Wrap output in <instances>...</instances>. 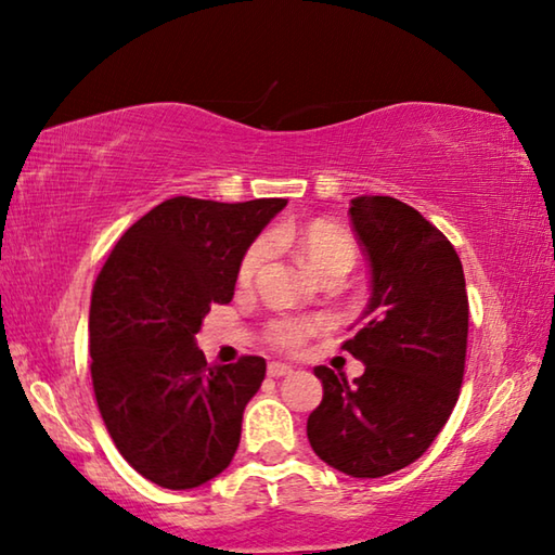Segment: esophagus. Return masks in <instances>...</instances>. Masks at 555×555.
<instances>
[{
    "label": "esophagus",
    "instance_id": "obj_1",
    "mask_svg": "<svg viewBox=\"0 0 555 555\" xmlns=\"http://www.w3.org/2000/svg\"><path fill=\"white\" fill-rule=\"evenodd\" d=\"M269 377H274V379H279V377H286V374H291L294 370L288 367V364H281V362H271L269 364Z\"/></svg>",
    "mask_w": 555,
    "mask_h": 555
}]
</instances>
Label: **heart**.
Returning <instances> with one entry per match:
<instances>
[{
    "instance_id": "b5f03b06",
    "label": "heart",
    "mask_w": 555,
    "mask_h": 555,
    "mask_svg": "<svg viewBox=\"0 0 555 555\" xmlns=\"http://www.w3.org/2000/svg\"><path fill=\"white\" fill-rule=\"evenodd\" d=\"M281 234L274 237H261L251 247L244 251L240 261L237 279L242 286H251L259 276V271L264 269L267 259L271 257V242H279ZM298 257L304 261L306 269L321 281L337 279L340 281L347 271H352L357 261V247L352 237L343 232L335 224L315 222L311 228H306L298 234ZM325 327V318H294L284 315L271 321L267 327L269 343L281 350H298L304 347L306 340L315 333H321Z\"/></svg>"
}]
</instances>
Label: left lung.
<instances>
[{"mask_svg":"<svg viewBox=\"0 0 555 555\" xmlns=\"http://www.w3.org/2000/svg\"><path fill=\"white\" fill-rule=\"evenodd\" d=\"M370 259L364 327L343 345L364 374L315 367L323 401L308 416L315 455L352 477H384L426 453L453 413L465 374L467 291L453 244L389 195L347 210Z\"/></svg>","mask_w":555,"mask_h":555,"instance_id":"left-lung-1","label":"left lung"}]
</instances>
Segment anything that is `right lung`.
Returning <instances> with one entry per match:
<instances>
[{
    "label": "right lung",
    "mask_w": 555,
    "mask_h": 555,
    "mask_svg": "<svg viewBox=\"0 0 555 555\" xmlns=\"http://www.w3.org/2000/svg\"><path fill=\"white\" fill-rule=\"evenodd\" d=\"M284 198L164 201L121 234L90 300V372L121 457L166 490L218 477L240 446L264 357L208 364L195 345L212 304H230L244 251Z\"/></svg>",
    "instance_id": "add662e5"
}]
</instances>
